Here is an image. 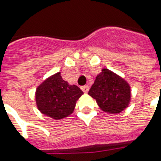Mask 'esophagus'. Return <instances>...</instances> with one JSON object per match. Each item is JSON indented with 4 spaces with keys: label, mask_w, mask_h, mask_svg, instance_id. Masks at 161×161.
Masks as SVG:
<instances>
[{
    "label": "esophagus",
    "mask_w": 161,
    "mask_h": 161,
    "mask_svg": "<svg viewBox=\"0 0 161 161\" xmlns=\"http://www.w3.org/2000/svg\"><path fill=\"white\" fill-rule=\"evenodd\" d=\"M81 89L83 90V93H88L89 88H88V86L84 85V86H82V87H81Z\"/></svg>",
    "instance_id": "obj_1"
}]
</instances>
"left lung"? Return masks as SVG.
<instances>
[{
	"label": "left lung",
	"mask_w": 161,
	"mask_h": 161,
	"mask_svg": "<svg viewBox=\"0 0 161 161\" xmlns=\"http://www.w3.org/2000/svg\"><path fill=\"white\" fill-rule=\"evenodd\" d=\"M98 106L109 114H119L127 107L130 99V85L107 68L96 78L88 91Z\"/></svg>",
	"instance_id": "left-lung-1"
}]
</instances>
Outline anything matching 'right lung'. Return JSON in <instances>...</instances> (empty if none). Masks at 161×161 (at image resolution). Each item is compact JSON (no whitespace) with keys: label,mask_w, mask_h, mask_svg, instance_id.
Here are the masks:
<instances>
[{"label":"right lung","mask_w":161,"mask_h":161,"mask_svg":"<svg viewBox=\"0 0 161 161\" xmlns=\"http://www.w3.org/2000/svg\"><path fill=\"white\" fill-rule=\"evenodd\" d=\"M83 93L78 86L69 85L58 73L37 88L36 104L42 114L54 119H60L73 112L76 101Z\"/></svg>","instance_id":"add662e5"}]
</instances>
